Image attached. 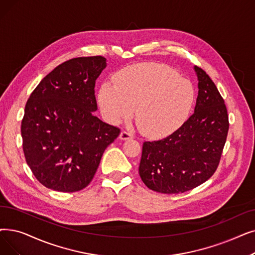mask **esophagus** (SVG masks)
I'll use <instances>...</instances> for the list:
<instances>
[{
  "label": "esophagus",
  "mask_w": 255,
  "mask_h": 255,
  "mask_svg": "<svg viewBox=\"0 0 255 255\" xmlns=\"http://www.w3.org/2000/svg\"><path fill=\"white\" fill-rule=\"evenodd\" d=\"M119 137L122 140H127V139H130V138L133 137V135H132L131 133H129V132H127V131H122L121 133H120Z\"/></svg>",
  "instance_id": "obj_1"
}]
</instances>
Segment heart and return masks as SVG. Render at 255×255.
Instances as JSON below:
<instances>
[{
	"label": "heart",
	"mask_w": 255,
	"mask_h": 255,
	"mask_svg": "<svg viewBox=\"0 0 255 255\" xmlns=\"http://www.w3.org/2000/svg\"><path fill=\"white\" fill-rule=\"evenodd\" d=\"M195 99L190 81L159 63H138L114 76V85L102 84L98 103L108 123L117 125L134 115L143 134L159 138L178 129Z\"/></svg>",
	"instance_id": "heart-1"
}]
</instances>
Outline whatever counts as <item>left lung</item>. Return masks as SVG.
<instances>
[{"instance_id":"obj_1","label":"left lung","mask_w":255,"mask_h":255,"mask_svg":"<svg viewBox=\"0 0 255 255\" xmlns=\"http://www.w3.org/2000/svg\"><path fill=\"white\" fill-rule=\"evenodd\" d=\"M198 97L194 114L168 137L145 141L139 176L150 190L179 194L202 184L216 172L229 122L222 96L209 76L194 66Z\"/></svg>"}]
</instances>
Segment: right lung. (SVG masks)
Here are the masks:
<instances>
[{
    "instance_id": "obj_1",
    "label": "right lung",
    "mask_w": 255,
    "mask_h": 255,
    "mask_svg": "<svg viewBox=\"0 0 255 255\" xmlns=\"http://www.w3.org/2000/svg\"><path fill=\"white\" fill-rule=\"evenodd\" d=\"M105 68L102 56L70 59L30 95L20 127L23 150L33 175L48 189L83 190L120 134L119 128L94 115L95 84Z\"/></svg>"
}]
</instances>
